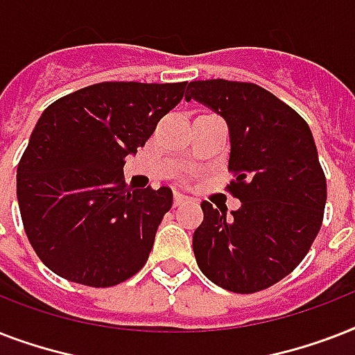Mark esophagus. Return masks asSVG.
Returning a JSON list of instances; mask_svg holds the SVG:
<instances>
[{"instance_id": "1", "label": "esophagus", "mask_w": 355, "mask_h": 355, "mask_svg": "<svg viewBox=\"0 0 355 355\" xmlns=\"http://www.w3.org/2000/svg\"><path fill=\"white\" fill-rule=\"evenodd\" d=\"M189 197L188 195H184V193H180V191H175V199H173V202H175V206H182V205H186V202H189Z\"/></svg>"}]
</instances>
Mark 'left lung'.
Listing matches in <instances>:
<instances>
[{
  "label": "left lung",
  "instance_id": "8db88e82",
  "mask_svg": "<svg viewBox=\"0 0 355 355\" xmlns=\"http://www.w3.org/2000/svg\"><path fill=\"white\" fill-rule=\"evenodd\" d=\"M189 99L227 121L228 169L236 173L228 189L241 200L230 214L202 200L197 265L228 291L267 289L302 261L322 225L326 178L313 134L291 107L252 83L193 80Z\"/></svg>",
  "mask_w": 355,
  "mask_h": 355
}]
</instances>
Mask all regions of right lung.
<instances>
[{
  "label": "right lung",
  "mask_w": 355,
  "mask_h": 355,
  "mask_svg": "<svg viewBox=\"0 0 355 355\" xmlns=\"http://www.w3.org/2000/svg\"><path fill=\"white\" fill-rule=\"evenodd\" d=\"M186 83H99L42 112L18 164L16 195L25 234L46 267L66 280L110 287L136 275L173 205V191L123 180Z\"/></svg>",
  "instance_id": "right-lung-1"
}]
</instances>
